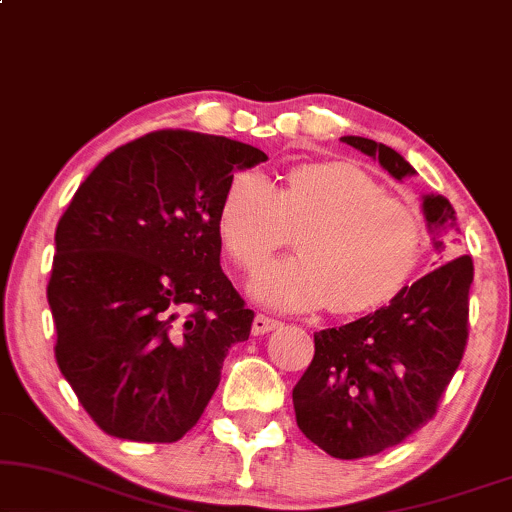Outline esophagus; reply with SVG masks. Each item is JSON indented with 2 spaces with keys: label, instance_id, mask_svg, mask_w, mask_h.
Segmentation results:
<instances>
[{
  "label": "esophagus",
  "instance_id": "34e87169",
  "mask_svg": "<svg viewBox=\"0 0 512 512\" xmlns=\"http://www.w3.org/2000/svg\"><path fill=\"white\" fill-rule=\"evenodd\" d=\"M276 327H281V320L262 316V313H260V316H255V320H252V332H255V335H267V332L276 330Z\"/></svg>",
  "mask_w": 512,
  "mask_h": 512
}]
</instances>
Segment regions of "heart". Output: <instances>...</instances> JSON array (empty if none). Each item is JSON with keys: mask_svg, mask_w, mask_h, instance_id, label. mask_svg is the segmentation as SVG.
<instances>
[{"mask_svg": "<svg viewBox=\"0 0 512 512\" xmlns=\"http://www.w3.org/2000/svg\"><path fill=\"white\" fill-rule=\"evenodd\" d=\"M290 229L299 255L267 264L252 283L260 302L285 311L370 309L403 288L424 245L417 215L356 168L299 166L278 187L262 170H238L220 206L222 243L238 267L255 271Z\"/></svg>", "mask_w": 512, "mask_h": 512, "instance_id": "obj_1", "label": "heart"}]
</instances>
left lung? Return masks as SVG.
<instances>
[{
	"label": "left lung",
	"mask_w": 512,
	"mask_h": 512,
	"mask_svg": "<svg viewBox=\"0 0 512 512\" xmlns=\"http://www.w3.org/2000/svg\"><path fill=\"white\" fill-rule=\"evenodd\" d=\"M395 180L414 168L381 142L346 135ZM433 231H459L452 203L424 196ZM442 250V241H435ZM470 255L454 257L374 313L313 335L316 353L292 388L297 426L335 459H363L400 445L438 412L468 344Z\"/></svg>",
	"instance_id": "1"
}]
</instances>
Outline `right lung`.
<instances>
[{"mask_svg":"<svg viewBox=\"0 0 512 512\" xmlns=\"http://www.w3.org/2000/svg\"><path fill=\"white\" fill-rule=\"evenodd\" d=\"M262 149L154 131L107 154L56 229V363L107 435L177 442L220 384L255 313L220 267V206Z\"/></svg>","mask_w":512,"mask_h":512,"instance_id":"add662e5","label":"right lung"}]
</instances>
